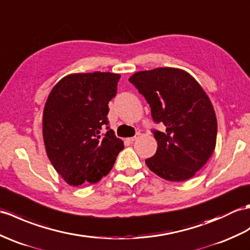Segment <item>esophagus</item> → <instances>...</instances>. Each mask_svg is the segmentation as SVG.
<instances>
[{"instance_id": "esophagus-1", "label": "esophagus", "mask_w": 250, "mask_h": 250, "mask_svg": "<svg viewBox=\"0 0 250 250\" xmlns=\"http://www.w3.org/2000/svg\"><path fill=\"white\" fill-rule=\"evenodd\" d=\"M139 136H141V133H137V134H136L135 136H133V137H130V138H129V142H131V143H132V142L136 141L137 138H139Z\"/></svg>"}]
</instances>
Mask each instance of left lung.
Segmentation results:
<instances>
[{
  "label": "left lung",
  "instance_id": "obj_1",
  "mask_svg": "<svg viewBox=\"0 0 250 250\" xmlns=\"http://www.w3.org/2000/svg\"><path fill=\"white\" fill-rule=\"evenodd\" d=\"M129 81L149 103L154 123L166 127L152 131L158 149L146 160L149 169L172 182L193 178L216 145L217 120L210 98L189 73L178 68L139 71Z\"/></svg>",
  "mask_w": 250,
  "mask_h": 250
}]
</instances>
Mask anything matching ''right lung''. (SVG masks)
I'll return each mask as SVG.
<instances>
[{"instance_id": "1", "label": "right lung", "mask_w": 250, "mask_h": 250, "mask_svg": "<svg viewBox=\"0 0 250 250\" xmlns=\"http://www.w3.org/2000/svg\"><path fill=\"white\" fill-rule=\"evenodd\" d=\"M119 79L120 74L111 72L72 73L46 99L42 116L46 155L69 185L97 183L111 171L125 147L107 126L108 102L116 96Z\"/></svg>"}]
</instances>
